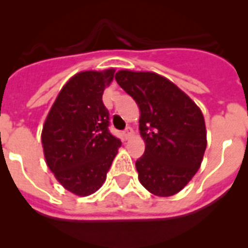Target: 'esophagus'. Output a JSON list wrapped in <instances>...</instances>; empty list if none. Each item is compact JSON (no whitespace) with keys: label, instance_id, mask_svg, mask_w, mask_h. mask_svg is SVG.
<instances>
[{"label":"esophagus","instance_id":"obj_1","mask_svg":"<svg viewBox=\"0 0 248 248\" xmlns=\"http://www.w3.org/2000/svg\"><path fill=\"white\" fill-rule=\"evenodd\" d=\"M123 135H124V138H125V139H129V138H130L131 135H133V129H131L130 126H128V128H126L125 130H124Z\"/></svg>","mask_w":248,"mask_h":248}]
</instances>
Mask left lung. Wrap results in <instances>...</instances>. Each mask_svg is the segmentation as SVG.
<instances>
[{
    "mask_svg": "<svg viewBox=\"0 0 248 248\" xmlns=\"http://www.w3.org/2000/svg\"><path fill=\"white\" fill-rule=\"evenodd\" d=\"M115 80L140 109L145 141L144 155L135 163L140 183L156 196L177 194L198 172L207 144L200 108L153 72L119 71Z\"/></svg>",
    "mask_w": 248,
    "mask_h": 248,
    "instance_id": "1",
    "label": "left lung"
}]
</instances>
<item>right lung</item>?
<instances>
[{
	"label": "right lung",
	"instance_id": "1",
	"mask_svg": "<svg viewBox=\"0 0 248 248\" xmlns=\"http://www.w3.org/2000/svg\"><path fill=\"white\" fill-rule=\"evenodd\" d=\"M114 69L80 72L61 89L42 130L48 168L68 191L88 196L97 191L122 145L109 131L103 92Z\"/></svg>",
	"mask_w": 248,
	"mask_h": 248
}]
</instances>
